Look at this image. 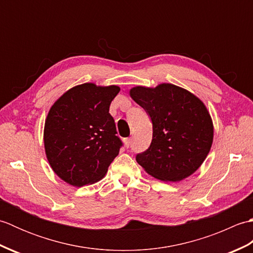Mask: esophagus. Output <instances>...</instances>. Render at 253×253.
Listing matches in <instances>:
<instances>
[{
  "label": "esophagus",
  "mask_w": 253,
  "mask_h": 253,
  "mask_svg": "<svg viewBox=\"0 0 253 253\" xmlns=\"http://www.w3.org/2000/svg\"><path fill=\"white\" fill-rule=\"evenodd\" d=\"M131 140H132L131 138H125V139H124V142H125V146H126L127 148H129V147H130Z\"/></svg>",
  "instance_id": "34e87169"
}]
</instances>
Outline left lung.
Instances as JSON below:
<instances>
[{"label": "left lung", "mask_w": 253, "mask_h": 253, "mask_svg": "<svg viewBox=\"0 0 253 253\" xmlns=\"http://www.w3.org/2000/svg\"><path fill=\"white\" fill-rule=\"evenodd\" d=\"M130 96L152 122L150 147L136 155L148 174L164 181H179L200 168L213 141V124L196 95L170 84L135 87Z\"/></svg>", "instance_id": "1"}]
</instances>
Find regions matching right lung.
<instances>
[{
	"instance_id": "obj_1",
	"label": "right lung",
	"mask_w": 253,
	"mask_h": 253,
	"mask_svg": "<svg viewBox=\"0 0 253 253\" xmlns=\"http://www.w3.org/2000/svg\"><path fill=\"white\" fill-rule=\"evenodd\" d=\"M120 90L84 84L52 105L44 125L45 153L67 184L82 187L100 180L118 155L123 141L109 111Z\"/></svg>"
}]
</instances>
